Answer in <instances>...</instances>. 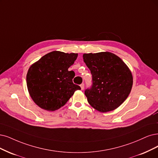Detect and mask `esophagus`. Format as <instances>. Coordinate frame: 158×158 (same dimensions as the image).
<instances>
[{
  "mask_svg": "<svg viewBox=\"0 0 158 158\" xmlns=\"http://www.w3.org/2000/svg\"><path fill=\"white\" fill-rule=\"evenodd\" d=\"M80 86H81V90H83V89H84V87H85V85H84V83H82V84H81V85H80Z\"/></svg>",
  "mask_w": 158,
  "mask_h": 158,
  "instance_id": "obj_1",
  "label": "esophagus"
}]
</instances>
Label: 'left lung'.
<instances>
[{
	"label": "left lung",
	"instance_id": "obj_1",
	"mask_svg": "<svg viewBox=\"0 0 158 158\" xmlns=\"http://www.w3.org/2000/svg\"><path fill=\"white\" fill-rule=\"evenodd\" d=\"M83 60L92 75V85L85 94L90 106L101 113L118 108L129 96L133 85L131 70L110 52L85 53Z\"/></svg>",
	"mask_w": 158,
	"mask_h": 158
}]
</instances>
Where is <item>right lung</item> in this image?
Listing matches in <instances>:
<instances>
[{
	"label": "right lung",
	"instance_id": "add662e5",
	"mask_svg": "<svg viewBox=\"0 0 158 158\" xmlns=\"http://www.w3.org/2000/svg\"><path fill=\"white\" fill-rule=\"evenodd\" d=\"M77 53L54 51L32 64L27 74L30 96L38 107L54 111L65 105L81 87L73 83L75 73L68 68L77 59Z\"/></svg>",
	"mask_w": 158,
	"mask_h": 158
}]
</instances>
